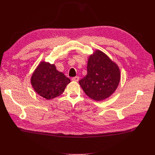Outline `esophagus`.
<instances>
[{
    "instance_id": "1",
    "label": "esophagus",
    "mask_w": 155,
    "mask_h": 155,
    "mask_svg": "<svg viewBox=\"0 0 155 155\" xmlns=\"http://www.w3.org/2000/svg\"><path fill=\"white\" fill-rule=\"evenodd\" d=\"M79 77L78 76H76V77H74L72 78V80L73 81H79Z\"/></svg>"
}]
</instances>
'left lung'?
<instances>
[{
    "label": "left lung",
    "mask_w": 155,
    "mask_h": 155,
    "mask_svg": "<svg viewBox=\"0 0 155 155\" xmlns=\"http://www.w3.org/2000/svg\"><path fill=\"white\" fill-rule=\"evenodd\" d=\"M120 72L118 65L97 50L88 58L87 74L79 81L86 94L95 101H101L110 96L118 87Z\"/></svg>",
    "instance_id": "left-lung-1"
}]
</instances>
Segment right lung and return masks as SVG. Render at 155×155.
Masks as SVG:
<instances>
[{"label":"right lung","mask_w":155,"mask_h":155,"mask_svg":"<svg viewBox=\"0 0 155 155\" xmlns=\"http://www.w3.org/2000/svg\"><path fill=\"white\" fill-rule=\"evenodd\" d=\"M70 79L56 69L54 64L42 61L31 78L34 91L46 100H51L62 94Z\"/></svg>","instance_id":"add662e5"}]
</instances>
